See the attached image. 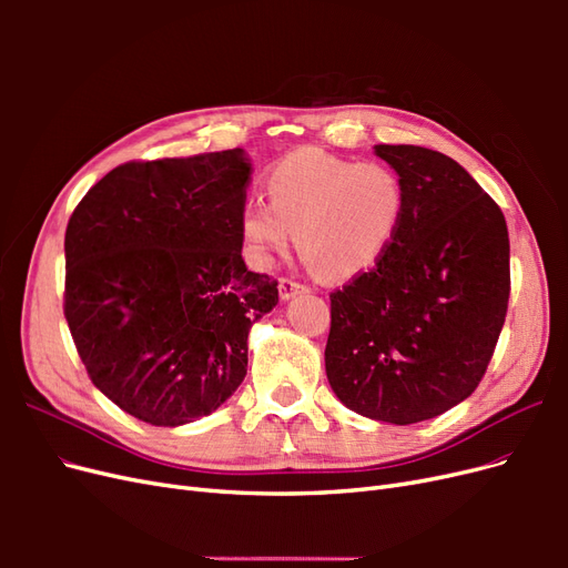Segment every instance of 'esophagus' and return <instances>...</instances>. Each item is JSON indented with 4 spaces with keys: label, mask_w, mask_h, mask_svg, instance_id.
I'll list each match as a JSON object with an SVG mask.
<instances>
[{
    "label": "esophagus",
    "mask_w": 568,
    "mask_h": 568,
    "mask_svg": "<svg viewBox=\"0 0 568 568\" xmlns=\"http://www.w3.org/2000/svg\"><path fill=\"white\" fill-rule=\"evenodd\" d=\"M305 291H307L305 284H301L296 280H288V277L280 280V296H282V301H288V298H294L298 294H305Z\"/></svg>",
    "instance_id": "esophagus-1"
}]
</instances>
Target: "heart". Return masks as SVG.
Here are the masks:
<instances>
[{
  "label": "heart",
  "mask_w": 568,
  "mask_h": 568,
  "mask_svg": "<svg viewBox=\"0 0 568 568\" xmlns=\"http://www.w3.org/2000/svg\"><path fill=\"white\" fill-rule=\"evenodd\" d=\"M270 205L248 201L239 217L261 263L296 246L324 280L348 282L379 265L407 211V184L388 163L298 149L267 170Z\"/></svg>",
  "instance_id": "1"
}]
</instances>
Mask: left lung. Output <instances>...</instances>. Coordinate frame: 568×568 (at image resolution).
Wrapping results in <instances>:
<instances>
[{
    "mask_svg": "<svg viewBox=\"0 0 568 568\" xmlns=\"http://www.w3.org/2000/svg\"><path fill=\"white\" fill-rule=\"evenodd\" d=\"M403 175L407 211L374 270L332 291L326 379L357 415L415 424L476 390L509 303L505 215L457 161L376 144Z\"/></svg>",
    "mask_w": 568,
    "mask_h": 568,
    "instance_id": "left-lung-1",
    "label": "left lung"
}]
</instances>
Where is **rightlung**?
I'll return each instance as SVG.
<instances>
[{"label":"right lung","instance_id":"add662e5","mask_svg":"<svg viewBox=\"0 0 568 568\" xmlns=\"http://www.w3.org/2000/svg\"><path fill=\"white\" fill-rule=\"evenodd\" d=\"M242 149L130 161L65 227L63 315L92 384L128 415L182 426L239 388L277 280L246 270Z\"/></svg>","mask_w":568,"mask_h":568}]
</instances>
